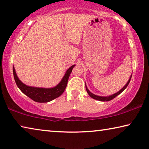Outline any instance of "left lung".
I'll return each mask as SVG.
<instances>
[{
  "label": "left lung",
  "instance_id": "8db88e82",
  "mask_svg": "<svg viewBox=\"0 0 149 149\" xmlns=\"http://www.w3.org/2000/svg\"><path fill=\"white\" fill-rule=\"evenodd\" d=\"M131 77H132V75H131V77H130L129 79L128 80V81H127V83L125 84V86L123 88L121 89V90H119L118 92H117V93H115L114 94H113V95H109V96H107V97H103V96H99V95H95V94L92 93L91 92L89 91V90L88 89H87V87L86 86V91L87 92V93L89 94V96L91 97H92L93 99H94V100H98V101H110L113 100V99H114L115 97H117V95H119L120 93H122L123 91L125 89H126V87L128 86V85L129 84L130 81H131Z\"/></svg>",
  "mask_w": 149,
  "mask_h": 149
}]
</instances>
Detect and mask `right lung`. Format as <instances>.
<instances>
[{"instance_id":"1","label":"right lung","mask_w":149,"mask_h":149,"mask_svg":"<svg viewBox=\"0 0 149 149\" xmlns=\"http://www.w3.org/2000/svg\"><path fill=\"white\" fill-rule=\"evenodd\" d=\"M75 65H73L66 71L65 75L57 86L52 88H43L28 86L22 83L16 75L15 67L13 66V75L16 85L24 94L32 100L38 103H47L58 97L63 93L67 86L68 79L72 69Z\"/></svg>"}]
</instances>
